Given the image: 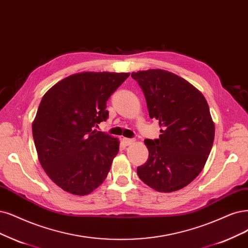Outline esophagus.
Masks as SVG:
<instances>
[{
  "label": "esophagus",
  "instance_id": "obj_1",
  "mask_svg": "<svg viewBox=\"0 0 248 248\" xmlns=\"http://www.w3.org/2000/svg\"><path fill=\"white\" fill-rule=\"evenodd\" d=\"M123 141H124V143L125 145H131V144L135 143L136 140H135V139H129V138H124Z\"/></svg>",
  "mask_w": 248,
  "mask_h": 248
}]
</instances>
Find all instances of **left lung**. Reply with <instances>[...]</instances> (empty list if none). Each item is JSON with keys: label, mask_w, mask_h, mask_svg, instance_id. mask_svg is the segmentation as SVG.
Listing matches in <instances>:
<instances>
[{"label": "left lung", "mask_w": 248, "mask_h": 248, "mask_svg": "<svg viewBox=\"0 0 248 248\" xmlns=\"http://www.w3.org/2000/svg\"><path fill=\"white\" fill-rule=\"evenodd\" d=\"M150 118L161 126L158 139H146L149 157L139 178L158 192L178 191L204 168L215 139V124L204 96L175 73L162 69L133 72Z\"/></svg>", "instance_id": "1"}]
</instances>
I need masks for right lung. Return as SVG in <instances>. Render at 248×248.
<instances>
[{"mask_svg": "<svg viewBox=\"0 0 248 248\" xmlns=\"http://www.w3.org/2000/svg\"><path fill=\"white\" fill-rule=\"evenodd\" d=\"M126 72H80L54 85L41 101L32 136L41 166L64 191L84 196L106 179L119 141L94 127Z\"/></svg>", "mask_w": 248, "mask_h": 248, "instance_id": "add662e5", "label": "right lung"}]
</instances>
